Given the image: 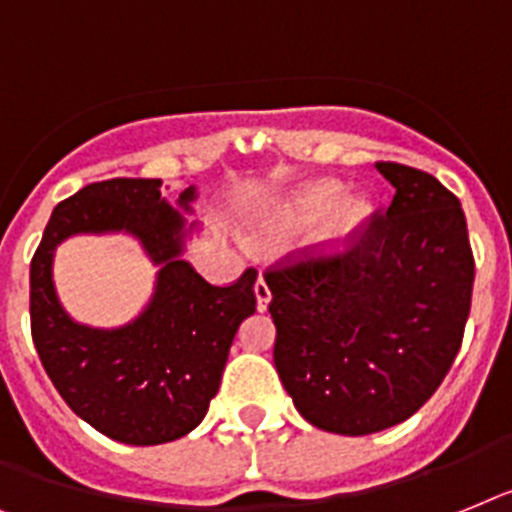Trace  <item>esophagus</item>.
<instances>
[{"label": "esophagus", "instance_id": "34e87169", "mask_svg": "<svg viewBox=\"0 0 512 512\" xmlns=\"http://www.w3.org/2000/svg\"><path fill=\"white\" fill-rule=\"evenodd\" d=\"M255 296H257V309H260V312H265V309H268V302H270V286L263 276L257 278Z\"/></svg>", "mask_w": 512, "mask_h": 512}]
</instances>
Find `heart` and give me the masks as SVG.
I'll return each instance as SVG.
<instances>
[{
	"label": "heart",
	"instance_id": "obj_1",
	"mask_svg": "<svg viewBox=\"0 0 512 512\" xmlns=\"http://www.w3.org/2000/svg\"><path fill=\"white\" fill-rule=\"evenodd\" d=\"M341 203V187L336 184H320V187H312V190H304L299 195L294 205V218L302 223L320 221L322 216H328L330 210ZM364 218V205H351L346 210V218H343V231L359 226V221Z\"/></svg>",
	"mask_w": 512,
	"mask_h": 512
}]
</instances>
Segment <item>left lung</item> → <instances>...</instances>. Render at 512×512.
I'll return each instance as SVG.
<instances>
[{
	"mask_svg": "<svg viewBox=\"0 0 512 512\" xmlns=\"http://www.w3.org/2000/svg\"><path fill=\"white\" fill-rule=\"evenodd\" d=\"M390 205L336 247L286 252L265 268L273 362L296 411L336 435L406 422L461 349L474 252L458 197L435 176L377 161Z\"/></svg>",
	"mask_w": 512,
	"mask_h": 512,
	"instance_id": "left-lung-1",
	"label": "left lung"
}]
</instances>
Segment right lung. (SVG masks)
Returning a JSON list of instances; mask_svg holds the SVG:
<instances>
[{"label":"right lung","mask_w":512,"mask_h":512,"mask_svg":"<svg viewBox=\"0 0 512 512\" xmlns=\"http://www.w3.org/2000/svg\"><path fill=\"white\" fill-rule=\"evenodd\" d=\"M195 190H184L187 208ZM182 226L161 197V179L93 182L54 208L30 260V336L46 375L80 419L127 445H161L203 422L218 393L231 341L255 312L257 270L213 286L179 260ZM127 228L164 265L143 316L119 331H90L58 307L50 255L77 230Z\"/></svg>","instance_id":"obj_1"}]
</instances>
